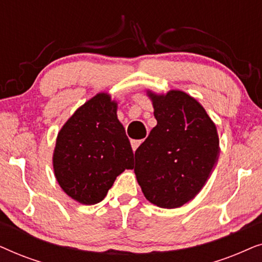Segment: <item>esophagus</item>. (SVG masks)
<instances>
[{
	"mask_svg": "<svg viewBox=\"0 0 262 262\" xmlns=\"http://www.w3.org/2000/svg\"><path fill=\"white\" fill-rule=\"evenodd\" d=\"M143 142V139H141V141H138V139H132L131 141V146H132V150L134 151H136V149L138 148L139 145H141V143Z\"/></svg>",
	"mask_w": 262,
	"mask_h": 262,
	"instance_id": "esophagus-1",
	"label": "esophagus"
}]
</instances>
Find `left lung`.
Returning a JSON list of instances; mask_svg holds the SVG:
<instances>
[{"label": "left lung", "instance_id": "left-lung-1", "mask_svg": "<svg viewBox=\"0 0 262 262\" xmlns=\"http://www.w3.org/2000/svg\"><path fill=\"white\" fill-rule=\"evenodd\" d=\"M157 125L135 152V174L143 194L163 209L192 200L206 184L220 154L217 127L187 93L148 89Z\"/></svg>", "mask_w": 262, "mask_h": 262}]
</instances>
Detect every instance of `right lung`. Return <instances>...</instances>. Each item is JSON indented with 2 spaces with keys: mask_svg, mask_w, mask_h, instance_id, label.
<instances>
[{
  "mask_svg": "<svg viewBox=\"0 0 262 262\" xmlns=\"http://www.w3.org/2000/svg\"><path fill=\"white\" fill-rule=\"evenodd\" d=\"M117 110L108 93H98L57 135L52 156L56 180L83 205L101 202L118 175L134 168V152Z\"/></svg>",
  "mask_w": 262,
  "mask_h": 262,
  "instance_id": "right-lung-1",
  "label": "right lung"
}]
</instances>
